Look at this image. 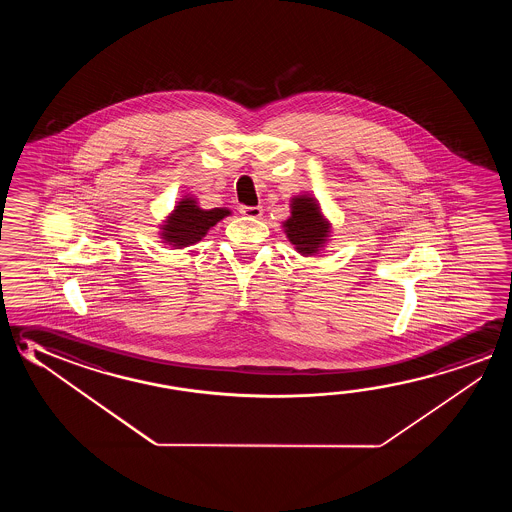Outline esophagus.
Returning a JSON list of instances; mask_svg holds the SVG:
<instances>
[{
  "mask_svg": "<svg viewBox=\"0 0 512 512\" xmlns=\"http://www.w3.org/2000/svg\"><path fill=\"white\" fill-rule=\"evenodd\" d=\"M241 214L246 218L259 219L262 216V207H241Z\"/></svg>",
  "mask_w": 512,
  "mask_h": 512,
  "instance_id": "1",
  "label": "esophagus"
}]
</instances>
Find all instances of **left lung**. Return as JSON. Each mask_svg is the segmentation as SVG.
Here are the masks:
<instances>
[{
    "label": "left lung",
    "instance_id": "1",
    "mask_svg": "<svg viewBox=\"0 0 512 512\" xmlns=\"http://www.w3.org/2000/svg\"><path fill=\"white\" fill-rule=\"evenodd\" d=\"M291 216L282 223L285 235L294 250L303 255H318L325 250L332 225L321 212L318 200L312 194H298L291 198Z\"/></svg>",
    "mask_w": 512,
    "mask_h": 512
}]
</instances>
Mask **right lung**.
Listing matches in <instances>:
<instances>
[{
	"label": "right lung",
	"mask_w": 512,
	"mask_h": 512,
	"mask_svg": "<svg viewBox=\"0 0 512 512\" xmlns=\"http://www.w3.org/2000/svg\"><path fill=\"white\" fill-rule=\"evenodd\" d=\"M230 214L232 212L227 207L202 209L194 196H184L160 225V239L175 250H182L200 243L210 228Z\"/></svg>",
	"instance_id": "right-lung-1"
}]
</instances>
